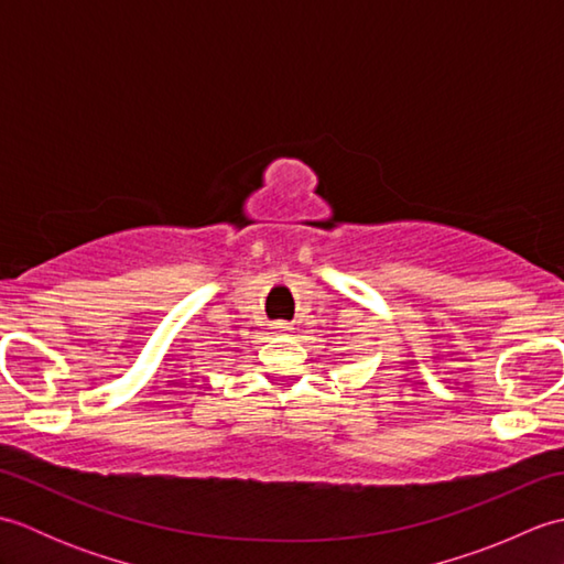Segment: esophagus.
I'll return each mask as SVG.
<instances>
[{
    "label": "esophagus",
    "instance_id": "1",
    "mask_svg": "<svg viewBox=\"0 0 564 564\" xmlns=\"http://www.w3.org/2000/svg\"><path fill=\"white\" fill-rule=\"evenodd\" d=\"M273 332H279V334H289L293 327L291 325H285V322H275V325L271 327Z\"/></svg>",
    "mask_w": 564,
    "mask_h": 564
}]
</instances>
